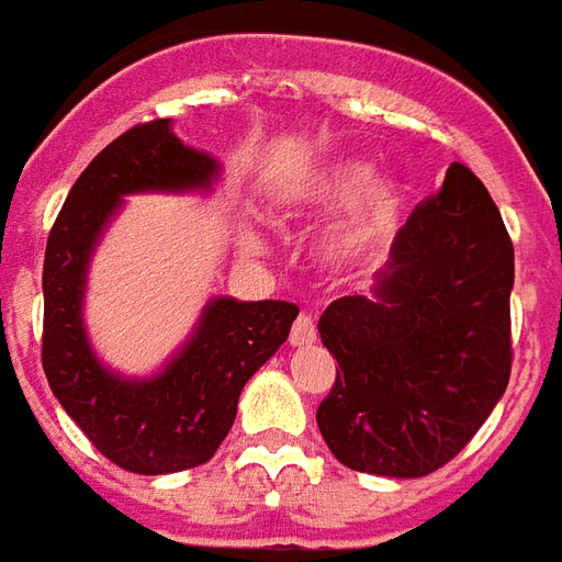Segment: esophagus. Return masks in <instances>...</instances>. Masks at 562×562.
Listing matches in <instances>:
<instances>
[{
  "label": "esophagus",
  "mask_w": 562,
  "mask_h": 562,
  "mask_svg": "<svg viewBox=\"0 0 562 562\" xmlns=\"http://www.w3.org/2000/svg\"><path fill=\"white\" fill-rule=\"evenodd\" d=\"M314 341H317V326H314V321L308 314H300L293 329H290V345H293V348H308Z\"/></svg>",
  "instance_id": "1"
}]
</instances>
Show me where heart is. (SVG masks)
<instances>
[{"label":"heart","instance_id":"b5f03b06","mask_svg":"<svg viewBox=\"0 0 562 562\" xmlns=\"http://www.w3.org/2000/svg\"><path fill=\"white\" fill-rule=\"evenodd\" d=\"M372 180V162L333 160L296 178L278 196V209L288 221H317L351 209L326 229L317 245V260L329 272H345L363 262L396 229L405 205V187L396 178H378L375 186ZM245 248L262 254L266 245L257 233H248Z\"/></svg>","mask_w":562,"mask_h":562}]
</instances>
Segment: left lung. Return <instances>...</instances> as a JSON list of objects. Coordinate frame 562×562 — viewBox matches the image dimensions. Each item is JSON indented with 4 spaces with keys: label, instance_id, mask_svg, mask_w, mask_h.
<instances>
[{
    "label": "left lung",
    "instance_id": "1",
    "mask_svg": "<svg viewBox=\"0 0 562 562\" xmlns=\"http://www.w3.org/2000/svg\"><path fill=\"white\" fill-rule=\"evenodd\" d=\"M515 248L487 187L451 162L405 221L369 296L321 314L338 372L317 427L338 463L420 479L463 451L512 375Z\"/></svg>",
    "mask_w": 562,
    "mask_h": 562
}]
</instances>
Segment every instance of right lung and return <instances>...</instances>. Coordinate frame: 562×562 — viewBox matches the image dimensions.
<instances>
[{
    "mask_svg": "<svg viewBox=\"0 0 562 562\" xmlns=\"http://www.w3.org/2000/svg\"><path fill=\"white\" fill-rule=\"evenodd\" d=\"M224 166L184 145L172 121H150L114 138L71 184L47 236L45 338L47 384L83 436L121 469L169 475L209 463L236 420L248 378L290 336L300 308L284 300L211 296L184 345L145 378L99 360L83 324L87 274L123 196L211 193Z\"/></svg>",
    "mask_w": 562,
    "mask_h": 562,
    "instance_id": "obj_1",
    "label": "right lung"
}]
</instances>
